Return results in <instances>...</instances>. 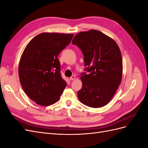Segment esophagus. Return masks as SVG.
<instances>
[{
	"mask_svg": "<svg viewBox=\"0 0 148 148\" xmlns=\"http://www.w3.org/2000/svg\"><path fill=\"white\" fill-rule=\"evenodd\" d=\"M69 79L70 81H73V80H74L75 79V76H71V77H70Z\"/></svg>",
	"mask_w": 148,
	"mask_h": 148,
	"instance_id": "1",
	"label": "esophagus"
}]
</instances>
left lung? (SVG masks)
<instances>
[{"mask_svg": "<svg viewBox=\"0 0 148 148\" xmlns=\"http://www.w3.org/2000/svg\"><path fill=\"white\" fill-rule=\"evenodd\" d=\"M72 44L81 49L88 72L81 73L83 86L77 93L79 101L93 108L106 106L122 81V57L117 44L95 29L76 34Z\"/></svg>", "mask_w": 148, "mask_h": 148, "instance_id": "1", "label": "left lung"}]
</instances>
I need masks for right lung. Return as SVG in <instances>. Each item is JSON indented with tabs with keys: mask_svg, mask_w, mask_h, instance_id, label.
Returning a JSON list of instances; mask_svg holds the SVG:
<instances>
[{
	"mask_svg": "<svg viewBox=\"0 0 148 148\" xmlns=\"http://www.w3.org/2000/svg\"><path fill=\"white\" fill-rule=\"evenodd\" d=\"M73 34L41 33L30 41L22 53L18 67L24 91L40 106L54 104L66 86L62 78L58 56L70 43Z\"/></svg>",
	"mask_w": 148,
	"mask_h": 148,
	"instance_id": "1",
	"label": "right lung"
}]
</instances>
